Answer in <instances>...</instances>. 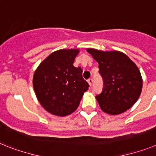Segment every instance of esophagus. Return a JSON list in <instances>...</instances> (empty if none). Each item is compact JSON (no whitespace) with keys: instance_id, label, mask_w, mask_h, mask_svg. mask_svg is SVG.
Instances as JSON below:
<instances>
[{"instance_id":"esophagus-1","label":"esophagus","mask_w":156,"mask_h":156,"mask_svg":"<svg viewBox=\"0 0 156 156\" xmlns=\"http://www.w3.org/2000/svg\"><path fill=\"white\" fill-rule=\"evenodd\" d=\"M87 82H88V83H89L90 86H92V83H93V79H92V78H89V79L87 80Z\"/></svg>"}]
</instances>
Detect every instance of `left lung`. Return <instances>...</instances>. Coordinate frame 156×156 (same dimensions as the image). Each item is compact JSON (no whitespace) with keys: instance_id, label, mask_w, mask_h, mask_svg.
<instances>
[{"instance_id":"obj_1","label":"left lung","mask_w":156,"mask_h":156,"mask_svg":"<svg viewBox=\"0 0 156 156\" xmlns=\"http://www.w3.org/2000/svg\"><path fill=\"white\" fill-rule=\"evenodd\" d=\"M99 63L103 90L96 98L104 112L117 115L136 102L141 93L143 80L137 66L120 52L87 50Z\"/></svg>"}]
</instances>
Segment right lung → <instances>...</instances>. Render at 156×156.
<instances>
[{
    "instance_id": "1",
    "label": "right lung",
    "mask_w": 156,
    "mask_h": 156,
    "mask_svg": "<svg viewBox=\"0 0 156 156\" xmlns=\"http://www.w3.org/2000/svg\"><path fill=\"white\" fill-rule=\"evenodd\" d=\"M79 51L62 49L52 52L37 68L33 76L35 93L44 108L59 116L75 112L89 84L80 67L73 66Z\"/></svg>"
}]
</instances>
